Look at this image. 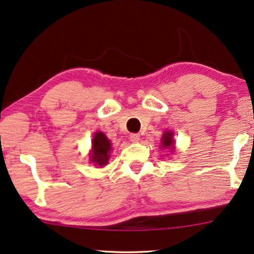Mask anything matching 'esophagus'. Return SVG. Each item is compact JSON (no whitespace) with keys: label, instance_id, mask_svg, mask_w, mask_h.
<instances>
[{"label":"esophagus","instance_id":"esophagus-1","mask_svg":"<svg viewBox=\"0 0 254 254\" xmlns=\"http://www.w3.org/2000/svg\"><path fill=\"white\" fill-rule=\"evenodd\" d=\"M139 139H140V137H139V134H137V133H131L130 134L131 142H138Z\"/></svg>","mask_w":254,"mask_h":254}]
</instances>
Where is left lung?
Listing matches in <instances>:
<instances>
[{
	"instance_id": "left-lung-1",
	"label": "left lung",
	"mask_w": 254,
	"mask_h": 254,
	"mask_svg": "<svg viewBox=\"0 0 254 254\" xmlns=\"http://www.w3.org/2000/svg\"><path fill=\"white\" fill-rule=\"evenodd\" d=\"M174 133L171 131H166L161 138V148H171L174 151L175 140L173 139Z\"/></svg>"
}]
</instances>
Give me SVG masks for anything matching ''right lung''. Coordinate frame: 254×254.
<instances>
[{"instance_id":"right-lung-1","label":"right lung","mask_w":254,"mask_h":254,"mask_svg":"<svg viewBox=\"0 0 254 254\" xmlns=\"http://www.w3.org/2000/svg\"><path fill=\"white\" fill-rule=\"evenodd\" d=\"M110 151H112V142L106 137V134L101 131L95 132L92 140L91 162L94 163V166H106L109 161Z\"/></svg>"}]
</instances>
